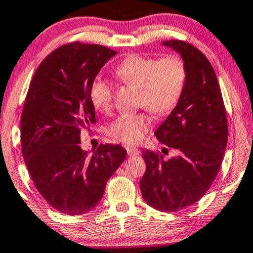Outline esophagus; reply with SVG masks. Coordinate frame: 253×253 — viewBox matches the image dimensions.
Here are the masks:
<instances>
[{
    "label": "esophagus",
    "mask_w": 253,
    "mask_h": 253,
    "mask_svg": "<svg viewBox=\"0 0 253 253\" xmlns=\"http://www.w3.org/2000/svg\"><path fill=\"white\" fill-rule=\"evenodd\" d=\"M140 150L138 148L135 147H127V154H128L129 156H137L139 155Z\"/></svg>",
    "instance_id": "obj_1"
}]
</instances>
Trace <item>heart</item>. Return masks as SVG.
Here are the masks:
<instances>
[{
  "mask_svg": "<svg viewBox=\"0 0 253 253\" xmlns=\"http://www.w3.org/2000/svg\"><path fill=\"white\" fill-rule=\"evenodd\" d=\"M115 75L125 84L139 87L138 103L156 115H167L177 106L184 93L188 70L177 55L164 58L132 54L115 68ZM89 97L95 109L109 111L114 104V84L102 78L89 86ZM153 119L147 111L125 113L108 127V134L119 142L134 144L150 129Z\"/></svg>",
  "mask_w": 253,
  "mask_h": 253,
  "instance_id": "1",
  "label": "heart"
}]
</instances>
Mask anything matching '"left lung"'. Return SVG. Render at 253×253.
<instances>
[{
  "label": "left lung",
  "instance_id": "left-lung-1",
  "mask_svg": "<svg viewBox=\"0 0 253 253\" xmlns=\"http://www.w3.org/2000/svg\"><path fill=\"white\" fill-rule=\"evenodd\" d=\"M164 44L180 53L188 70L179 103L155 132L178 156L164 160L159 151H143L147 171L139 185L149 206L175 212L198 203L213 183L227 147L228 121L216 73L204 53L180 40Z\"/></svg>",
  "mask_w": 253,
  "mask_h": 253
}]
</instances>
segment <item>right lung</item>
<instances>
[{
  "label": "right lung",
  "instance_id": "1",
  "mask_svg": "<svg viewBox=\"0 0 253 253\" xmlns=\"http://www.w3.org/2000/svg\"><path fill=\"white\" fill-rule=\"evenodd\" d=\"M115 54L100 44H63L42 60L29 86L21 153L37 191L60 213L76 216L97 206L126 159L119 144H100L92 156L80 147L81 132L97 122L91 82Z\"/></svg>",
  "mask_w": 253,
  "mask_h": 253
}]
</instances>
